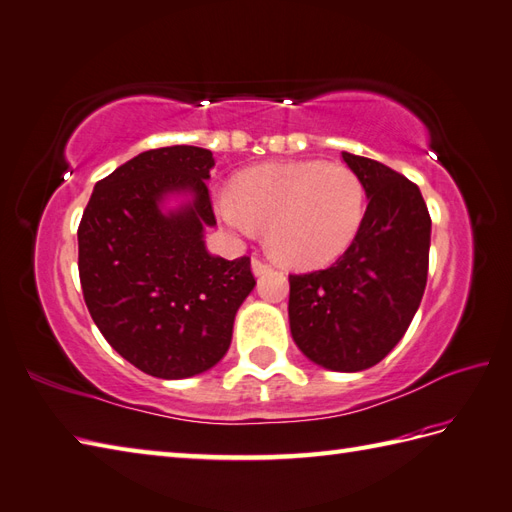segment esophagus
I'll list each match as a JSON object with an SVG mask.
<instances>
[{
  "label": "esophagus",
  "instance_id": "esophagus-1",
  "mask_svg": "<svg viewBox=\"0 0 512 512\" xmlns=\"http://www.w3.org/2000/svg\"><path fill=\"white\" fill-rule=\"evenodd\" d=\"M252 271L254 275H265L267 271H271V265H267V262L260 258H252Z\"/></svg>",
  "mask_w": 512,
  "mask_h": 512
}]
</instances>
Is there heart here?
<instances>
[{
	"mask_svg": "<svg viewBox=\"0 0 512 512\" xmlns=\"http://www.w3.org/2000/svg\"><path fill=\"white\" fill-rule=\"evenodd\" d=\"M366 191L342 163L290 161L234 176L232 196L217 198L224 224L243 237L267 228L269 252L290 267L338 258L362 226Z\"/></svg>",
	"mask_w": 512,
	"mask_h": 512,
	"instance_id": "obj_1",
	"label": "heart"
}]
</instances>
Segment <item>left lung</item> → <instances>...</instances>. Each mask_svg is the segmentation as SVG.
<instances>
[{
  "mask_svg": "<svg viewBox=\"0 0 512 512\" xmlns=\"http://www.w3.org/2000/svg\"><path fill=\"white\" fill-rule=\"evenodd\" d=\"M368 206L334 265L288 275L290 334L314 364L357 372L379 364L416 314L428 273L431 215L416 183L388 165L342 153Z\"/></svg>",
  "mask_w": 512,
  "mask_h": 512,
  "instance_id": "left-lung-1",
  "label": "left lung"
}]
</instances>
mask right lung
<instances>
[{"instance_id":"1","label":"right lung","mask_w":512,"mask_h":512,"mask_svg":"<svg viewBox=\"0 0 512 512\" xmlns=\"http://www.w3.org/2000/svg\"><path fill=\"white\" fill-rule=\"evenodd\" d=\"M213 153L165 146L133 157L94 185L79 222V282L92 321L127 362L159 379L213 368L256 284L250 256H211L215 226L206 181ZM191 190L194 202L165 216L163 195Z\"/></svg>"}]
</instances>
